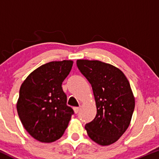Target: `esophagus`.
Wrapping results in <instances>:
<instances>
[{"mask_svg": "<svg viewBox=\"0 0 159 159\" xmlns=\"http://www.w3.org/2000/svg\"><path fill=\"white\" fill-rule=\"evenodd\" d=\"M80 109H81V107H73L74 112L75 113V114H78V113L79 112Z\"/></svg>", "mask_w": 159, "mask_h": 159, "instance_id": "34e87169", "label": "esophagus"}]
</instances>
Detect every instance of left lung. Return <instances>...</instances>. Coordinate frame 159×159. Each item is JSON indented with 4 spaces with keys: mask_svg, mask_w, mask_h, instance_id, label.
I'll use <instances>...</instances> for the list:
<instances>
[{
    "mask_svg": "<svg viewBox=\"0 0 159 159\" xmlns=\"http://www.w3.org/2000/svg\"><path fill=\"white\" fill-rule=\"evenodd\" d=\"M78 68L92 86L96 116L86 124L87 134L95 143H115L130 125L135 100L127 78L117 67L99 61L77 60Z\"/></svg>",
    "mask_w": 159,
    "mask_h": 159,
    "instance_id": "8db88e82",
    "label": "left lung"
}]
</instances>
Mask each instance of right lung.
Wrapping results in <instances>:
<instances>
[{
    "instance_id": "add662e5",
    "label": "right lung",
    "mask_w": 159,
    "mask_h": 159,
    "mask_svg": "<svg viewBox=\"0 0 159 159\" xmlns=\"http://www.w3.org/2000/svg\"><path fill=\"white\" fill-rule=\"evenodd\" d=\"M73 61H52L42 65L21 84L16 103L23 126L34 139L52 143L63 136L74 111L66 105L62 83Z\"/></svg>"
}]
</instances>
